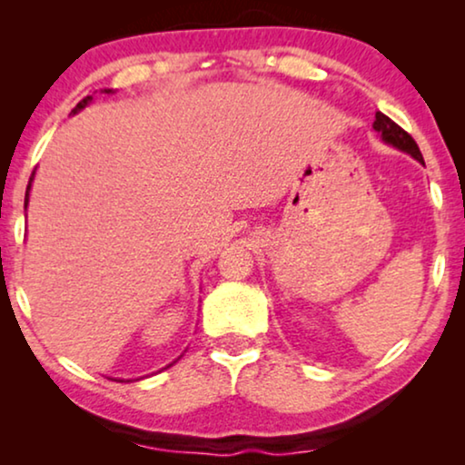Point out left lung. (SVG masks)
Wrapping results in <instances>:
<instances>
[{
    "label": "left lung",
    "instance_id": "1",
    "mask_svg": "<svg viewBox=\"0 0 465 465\" xmlns=\"http://www.w3.org/2000/svg\"><path fill=\"white\" fill-rule=\"evenodd\" d=\"M372 129L381 133L383 142L391 143L393 148H398V150L409 152L412 158H417L419 163H423V156H421V152H419V145L415 143V139H412L409 133L402 129V126H398L396 123H393L391 118H387L385 114L377 112V116H374V123H372Z\"/></svg>",
    "mask_w": 465,
    "mask_h": 465
}]
</instances>
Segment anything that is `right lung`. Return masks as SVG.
Here are the masks:
<instances>
[{
	"instance_id": "1",
	"label": "right lung",
	"mask_w": 465,
	"mask_h": 465,
	"mask_svg": "<svg viewBox=\"0 0 465 465\" xmlns=\"http://www.w3.org/2000/svg\"><path fill=\"white\" fill-rule=\"evenodd\" d=\"M101 93H107V94H110V93H114V91H110V88H105V91H101ZM91 101H93V97H84V99H82L80 104L75 105L74 114H78L80 110H84V107H86L88 104H91ZM34 175H35V173H31V177H29V186H27V193H25V207H27V203H29V190H31V182H34ZM169 366H171V364H169Z\"/></svg>"
}]
</instances>
